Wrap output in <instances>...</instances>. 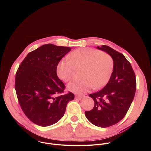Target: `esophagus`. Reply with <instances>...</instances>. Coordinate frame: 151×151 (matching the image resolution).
I'll return each instance as SVG.
<instances>
[{
	"label": "esophagus",
	"mask_w": 151,
	"mask_h": 151,
	"mask_svg": "<svg viewBox=\"0 0 151 151\" xmlns=\"http://www.w3.org/2000/svg\"><path fill=\"white\" fill-rule=\"evenodd\" d=\"M86 96H87L86 95V94H83V95H77L76 97L78 99H82L83 97H85Z\"/></svg>",
	"instance_id": "34e87169"
}]
</instances>
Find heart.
<instances>
[{
    "label": "heart",
    "mask_w": 151,
    "mask_h": 151,
    "mask_svg": "<svg viewBox=\"0 0 151 151\" xmlns=\"http://www.w3.org/2000/svg\"><path fill=\"white\" fill-rule=\"evenodd\" d=\"M70 60H62L58 63L56 72L58 78L67 82L73 79L76 70H83L79 81H72L68 90L76 94L88 92L94 88H103L109 82L114 68L111 55L92 48H81L72 52Z\"/></svg>",
    "instance_id": "b5f03b06"
}]
</instances>
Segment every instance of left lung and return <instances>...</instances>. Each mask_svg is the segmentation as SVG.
Instances as JSON below:
<instances>
[{
    "label": "left lung",
    "instance_id": "left-lung-1",
    "mask_svg": "<svg viewBox=\"0 0 151 151\" xmlns=\"http://www.w3.org/2000/svg\"><path fill=\"white\" fill-rule=\"evenodd\" d=\"M97 48L112 56L114 68L105 87L89 95L94 100V107L85 111V115L93 125L105 128L116 124L125 116L134 97L136 79L130 63L122 54L106 45Z\"/></svg>",
    "mask_w": 151,
    "mask_h": 151
}]
</instances>
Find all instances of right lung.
<instances>
[{"label":"right lung","mask_w":151,"mask_h":151,"mask_svg":"<svg viewBox=\"0 0 151 151\" xmlns=\"http://www.w3.org/2000/svg\"><path fill=\"white\" fill-rule=\"evenodd\" d=\"M71 48L48 44L29 52L15 75V88L19 103L33 123L47 127L57 122L75 95H60L65 88L56 68Z\"/></svg>","instance_id":"obj_1"}]
</instances>
